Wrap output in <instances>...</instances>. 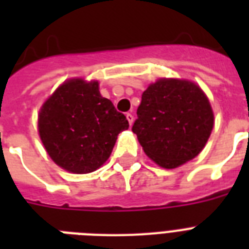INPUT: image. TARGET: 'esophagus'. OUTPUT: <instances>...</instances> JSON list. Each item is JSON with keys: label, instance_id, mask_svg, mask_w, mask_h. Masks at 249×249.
Masks as SVG:
<instances>
[{"label": "esophagus", "instance_id": "esophagus-1", "mask_svg": "<svg viewBox=\"0 0 249 249\" xmlns=\"http://www.w3.org/2000/svg\"><path fill=\"white\" fill-rule=\"evenodd\" d=\"M126 119H128V121H129V124L132 125L133 124V121H134V116H133L132 113H126Z\"/></svg>", "mask_w": 249, "mask_h": 249}]
</instances>
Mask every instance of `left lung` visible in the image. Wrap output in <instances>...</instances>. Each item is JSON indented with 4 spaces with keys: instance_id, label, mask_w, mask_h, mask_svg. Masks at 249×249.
Returning a JSON list of instances; mask_svg holds the SVG:
<instances>
[{
    "instance_id": "1",
    "label": "left lung",
    "mask_w": 249,
    "mask_h": 249,
    "mask_svg": "<svg viewBox=\"0 0 249 249\" xmlns=\"http://www.w3.org/2000/svg\"><path fill=\"white\" fill-rule=\"evenodd\" d=\"M133 125L144 154L161 168L174 169L196 158L214 125L207 94L191 80L161 79L142 94Z\"/></svg>"
}]
</instances>
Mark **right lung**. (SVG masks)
Segmentation results:
<instances>
[{
    "mask_svg": "<svg viewBox=\"0 0 249 249\" xmlns=\"http://www.w3.org/2000/svg\"><path fill=\"white\" fill-rule=\"evenodd\" d=\"M45 150L62 169L91 173L108 160L119 133L129 128L112 102L102 97L97 80L73 77L42 103L37 119Z\"/></svg>",
    "mask_w": 249,
    "mask_h": 249,
    "instance_id": "add662e5",
    "label": "right lung"
}]
</instances>
